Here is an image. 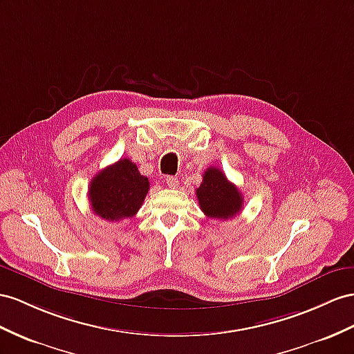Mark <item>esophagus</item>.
Instances as JSON below:
<instances>
[{
    "mask_svg": "<svg viewBox=\"0 0 354 354\" xmlns=\"http://www.w3.org/2000/svg\"><path fill=\"white\" fill-rule=\"evenodd\" d=\"M166 185L169 187V188H176L178 187V178L176 176H166Z\"/></svg>",
    "mask_w": 354,
    "mask_h": 354,
    "instance_id": "esophagus-1",
    "label": "esophagus"
}]
</instances>
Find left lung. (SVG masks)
Wrapping results in <instances>:
<instances>
[{
	"mask_svg": "<svg viewBox=\"0 0 354 354\" xmlns=\"http://www.w3.org/2000/svg\"><path fill=\"white\" fill-rule=\"evenodd\" d=\"M196 196L201 209L209 218H233L239 214L243 205L238 187L232 184L216 167H207L201 187L196 188Z\"/></svg>",
	"mask_w": 354,
	"mask_h": 354,
	"instance_id": "left-lung-1",
	"label": "left lung"
}]
</instances>
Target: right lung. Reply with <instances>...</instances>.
Listing matches in <instances>:
<instances>
[{"mask_svg":"<svg viewBox=\"0 0 354 354\" xmlns=\"http://www.w3.org/2000/svg\"><path fill=\"white\" fill-rule=\"evenodd\" d=\"M148 189V178L140 175L138 166L129 158H121L91 180V209L107 221L131 218L140 209Z\"/></svg>","mask_w":354,"mask_h":354,"instance_id":"obj_1","label":"right lung"}]
</instances>
